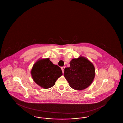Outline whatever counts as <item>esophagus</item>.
Segmentation results:
<instances>
[{"mask_svg":"<svg viewBox=\"0 0 123 123\" xmlns=\"http://www.w3.org/2000/svg\"><path fill=\"white\" fill-rule=\"evenodd\" d=\"M64 68H65V66H63V67H61V70H62V72H63V73H64Z\"/></svg>","mask_w":123,"mask_h":123,"instance_id":"1","label":"esophagus"}]
</instances>
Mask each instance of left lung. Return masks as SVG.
Wrapping results in <instances>:
<instances>
[{
	"label": "left lung",
	"mask_w": 123,
	"mask_h": 123,
	"mask_svg": "<svg viewBox=\"0 0 123 123\" xmlns=\"http://www.w3.org/2000/svg\"><path fill=\"white\" fill-rule=\"evenodd\" d=\"M70 64L69 67L64 69V74L70 87L77 90L88 88L95 76L94 65L83 57L72 59Z\"/></svg>",
	"instance_id": "8db88e82"
}]
</instances>
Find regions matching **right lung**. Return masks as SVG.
<instances>
[{"mask_svg":"<svg viewBox=\"0 0 123 123\" xmlns=\"http://www.w3.org/2000/svg\"><path fill=\"white\" fill-rule=\"evenodd\" d=\"M31 73L35 83L44 88L53 87L58 78L63 75L61 68L53 64L49 59H40L36 62Z\"/></svg>","mask_w":123,"mask_h":123,"instance_id":"add662e5","label":"right lung"}]
</instances>
